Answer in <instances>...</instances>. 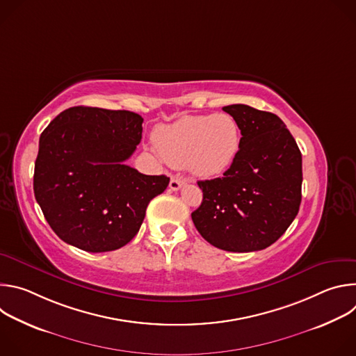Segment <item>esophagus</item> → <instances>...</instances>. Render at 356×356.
<instances>
[{
    "mask_svg": "<svg viewBox=\"0 0 356 356\" xmlns=\"http://www.w3.org/2000/svg\"><path fill=\"white\" fill-rule=\"evenodd\" d=\"M184 183H186V180L181 179V177H172V180H170V183H169V187H170V190L177 191Z\"/></svg>",
    "mask_w": 356,
    "mask_h": 356,
    "instance_id": "34e87169",
    "label": "esophagus"
}]
</instances>
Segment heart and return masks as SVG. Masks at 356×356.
I'll return each mask as SVG.
<instances>
[{"mask_svg": "<svg viewBox=\"0 0 356 356\" xmlns=\"http://www.w3.org/2000/svg\"><path fill=\"white\" fill-rule=\"evenodd\" d=\"M155 143L163 159L202 179L225 173L241 149V129L227 113L186 115L155 131Z\"/></svg>", "mask_w": 356, "mask_h": 356, "instance_id": "heart-1", "label": "heart"}]
</instances>
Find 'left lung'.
Listing matches in <instances>:
<instances>
[{"label": "left lung", "instance_id": "8db88e82", "mask_svg": "<svg viewBox=\"0 0 356 356\" xmlns=\"http://www.w3.org/2000/svg\"><path fill=\"white\" fill-rule=\"evenodd\" d=\"M222 110L239 125V155L222 177L197 181L202 201L191 220L216 248L261 250L276 242L298 213L301 152L277 115L245 104Z\"/></svg>", "mask_w": 356, "mask_h": 356}]
</instances>
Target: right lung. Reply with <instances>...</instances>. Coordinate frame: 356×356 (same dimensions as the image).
<instances>
[{
	"instance_id": "obj_1",
	"label": "right lung",
	"mask_w": 356,
	"mask_h": 356,
	"mask_svg": "<svg viewBox=\"0 0 356 356\" xmlns=\"http://www.w3.org/2000/svg\"><path fill=\"white\" fill-rule=\"evenodd\" d=\"M143 118L125 110L72 107L40 135L33 191L55 234L86 252L127 245L139 231L149 201L169 177L125 165L142 139Z\"/></svg>"
}]
</instances>
